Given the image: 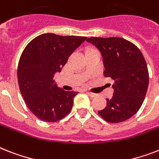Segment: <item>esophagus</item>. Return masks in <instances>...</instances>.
I'll use <instances>...</instances> for the list:
<instances>
[{"label":"esophagus","mask_w":159,"mask_h":159,"mask_svg":"<svg viewBox=\"0 0 159 159\" xmlns=\"http://www.w3.org/2000/svg\"><path fill=\"white\" fill-rule=\"evenodd\" d=\"M91 97H96L97 96V94H95V93H92V92H86Z\"/></svg>","instance_id":"obj_1"}]
</instances>
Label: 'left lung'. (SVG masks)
<instances>
[{
    "instance_id": "obj_1",
    "label": "left lung",
    "mask_w": 159,
    "mask_h": 159,
    "mask_svg": "<svg viewBox=\"0 0 159 159\" xmlns=\"http://www.w3.org/2000/svg\"><path fill=\"white\" fill-rule=\"evenodd\" d=\"M97 47L103 56L104 75L114 81L112 99L98 111L107 122H124L136 113L144 102L149 86L146 62L137 46L121 37H90L86 39Z\"/></svg>"
}]
</instances>
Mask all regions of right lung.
I'll list each match as a JSON object with an SVG mask.
<instances>
[{
  "label": "right lung",
  "instance_id": "right-lung-1",
  "mask_svg": "<svg viewBox=\"0 0 159 159\" xmlns=\"http://www.w3.org/2000/svg\"><path fill=\"white\" fill-rule=\"evenodd\" d=\"M86 39L44 33L24 48L18 65V82L26 105L37 118L55 122L70 113L77 92L58 88L53 77Z\"/></svg>",
  "mask_w": 159,
  "mask_h": 159
}]
</instances>
